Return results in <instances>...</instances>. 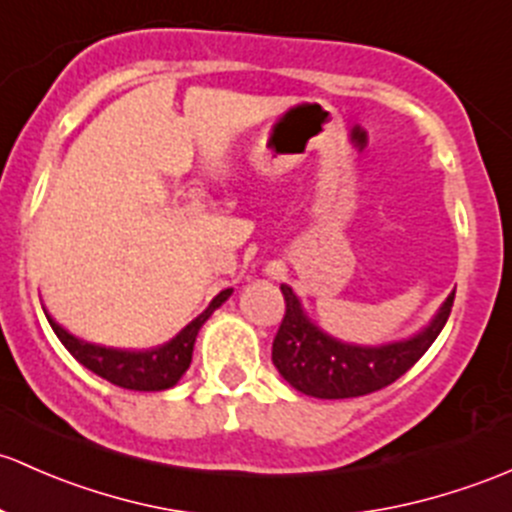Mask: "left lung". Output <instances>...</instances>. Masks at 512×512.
I'll return each instance as SVG.
<instances>
[{
  "mask_svg": "<svg viewBox=\"0 0 512 512\" xmlns=\"http://www.w3.org/2000/svg\"><path fill=\"white\" fill-rule=\"evenodd\" d=\"M282 294L287 311L274 336L272 363L294 390L319 400H343L383 390L405 375L437 341L454 306L456 289L417 336L385 346H353L328 336L306 316L292 287L282 284Z\"/></svg>",
  "mask_w": 512,
  "mask_h": 512,
  "instance_id": "8db88e82",
  "label": "left lung"
}]
</instances>
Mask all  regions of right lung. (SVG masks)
<instances>
[{
	"instance_id": "add662e5",
	"label": "right lung",
	"mask_w": 512,
	"mask_h": 512,
	"mask_svg": "<svg viewBox=\"0 0 512 512\" xmlns=\"http://www.w3.org/2000/svg\"><path fill=\"white\" fill-rule=\"evenodd\" d=\"M230 294H233V289H223V292L208 304V309L203 311L201 316H196L186 328H181L169 343L149 348V351H122V348L95 346V343L75 338L73 333H68L61 324H56L48 314L46 319L48 324H51L53 333L58 336V341L68 348V353H71L80 365H85V368L93 370L95 375L105 378L107 383L127 387V390L159 392L169 390V387L179 383L181 375H184L188 365H191L193 343H196L198 331H201V326L206 324L208 316H211Z\"/></svg>"
}]
</instances>
